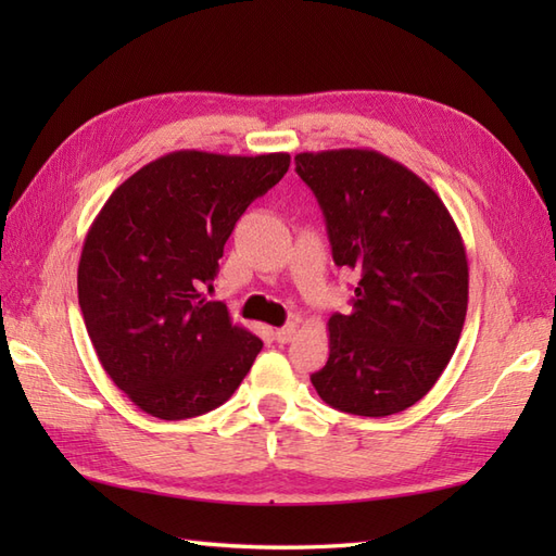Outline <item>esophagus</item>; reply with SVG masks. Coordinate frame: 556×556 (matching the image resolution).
<instances>
[{
    "instance_id": "1",
    "label": "esophagus",
    "mask_w": 556,
    "mask_h": 556,
    "mask_svg": "<svg viewBox=\"0 0 556 556\" xmlns=\"http://www.w3.org/2000/svg\"><path fill=\"white\" fill-rule=\"evenodd\" d=\"M296 334H299L296 325H287V327L275 329V339L279 341V344H289V341L296 339Z\"/></svg>"
}]
</instances>
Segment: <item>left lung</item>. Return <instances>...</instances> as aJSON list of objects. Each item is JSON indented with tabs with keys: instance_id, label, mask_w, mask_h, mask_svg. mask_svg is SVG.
<instances>
[{
	"instance_id": "8db88e82",
	"label": "left lung",
	"mask_w": 556,
	"mask_h": 556,
	"mask_svg": "<svg viewBox=\"0 0 556 556\" xmlns=\"http://www.w3.org/2000/svg\"><path fill=\"white\" fill-rule=\"evenodd\" d=\"M327 222L332 257L358 277L349 315L329 317L317 394L353 416L384 418L430 392L452 361L468 308L464 239L442 198L368 148L293 157Z\"/></svg>"
}]
</instances>
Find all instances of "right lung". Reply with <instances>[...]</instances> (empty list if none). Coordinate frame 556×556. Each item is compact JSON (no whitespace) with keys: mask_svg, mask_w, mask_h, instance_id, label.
I'll use <instances>...</instances> for the list:
<instances>
[{"mask_svg":"<svg viewBox=\"0 0 556 556\" xmlns=\"http://www.w3.org/2000/svg\"><path fill=\"white\" fill-rule=\"evenodd\" d=\"M289 164L287 152L176 150L128 176L90 224L78 305L104 372L140 410L203 416L251 370L263 341L203 291L233 224Z\"/></svg>","mask_w":556,"mask_h":556,"instance_id":"add662e5","label":"right lung"}]
</instances>
